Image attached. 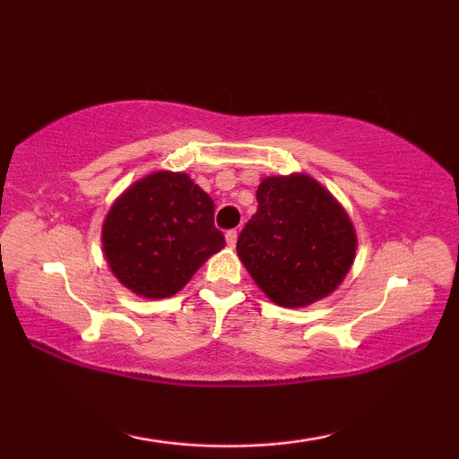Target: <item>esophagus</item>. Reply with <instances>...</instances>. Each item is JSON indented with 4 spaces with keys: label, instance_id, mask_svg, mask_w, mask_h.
<instances>
[{
    "label": "esophagus",
    "instance_id": "1",
    "mask_svg": "<svg viewBox=\"0 0 459 459\" xmlns=\"http://www.w3.org/2000/svg\"><path fill=\"white\" fill-rule=\"evenodd\" d=\"M225 242H228L230 248H234L236 242H238V231L236 230H230L228 234H225Z\"/></svg>",
    "mask_w": 459,
    "mask_h": 459
}]
</instances>
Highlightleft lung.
<instances>
[{
    "label": "left lung",
    "instance_id": "1",
    "mask_svg": "<svg viewBox=\"0 0 459 459\" xmlns=\"http://www.w3.org/2000/svg\"><path fill=\"white\" fill-rule=\"evenodd\" d=\"M256 203L236 244L255 284L288 309L330 297L357 253V231L344 206L307 173L261 179Z\"/></svg>",
    "mask_w": 459,
    "mask_h": 459
}]
</instances>
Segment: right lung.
Segmentation results:
<instances>
[{"mask_svg":"<svg viewBox=\"0 0 459 459\" xmlns=\"http://www.w3.org/2000/svg\"><path fill=\"white\" fill-rule=\"evenodd\" d=\"M212 217L215 203L190 175L154 171L131 184L106 212L104 259L137 297H173L225 247Z\"/></svg>","mask_w":459,"mask_h":459,"instance_id":"right-lung-1","label":"right lung"}]
</instances>
